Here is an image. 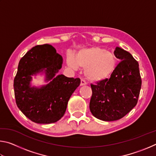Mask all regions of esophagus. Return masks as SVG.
I'll return each instance as SVG.
<instances>
[{"label":"esophagus","mask_w":156,"mask_h":156,"mask_svg":"<svg viewBox=\"0 0 156 156\" xmlns=\"http://www.w3.org/2000/svg\"><path fill=\"white\" fill-rule=\"evenodd\" d=\"M85 84H87L86 81L84 80H83V79H81V80H80V85L83 86V85H85Z\"/></svg>","instance_id":"esophagus-1"}]
</instances>
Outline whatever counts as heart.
Listing matches in <instances>:
<instances>
[{
	"mask_svg": "<svg viewBox=\"0 0 156 156\" xmlns=\"http://www.w3.org/2000/svg\"><path fill=\"white\" fill-rule=\"evenodd\" d=\"M67 63L73 69H84L87 78L99 82L109 78L114 72L117 60L112 52L100 47H91L79 51L74 57L67 58Z\"/></svg>",
	"mask_w": 156,
	"mask_h": 156,
	"instance_id": "heart-1",
	"label": "heart"
}]
</instances>
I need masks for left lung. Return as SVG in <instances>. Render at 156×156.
Segmentation results:
<instances>
[{
    "mask_svg": "<svg viewBox=\"0 0 156 156\" xmlns=\"http://www.w3.org/2000/svg\"><path fill=\"white\" fill-rule=\"evenodd\" d=\"M114 54L121 61L110 78L91 84L89 109L94 117L104 121L117 120L127 114L138 103L142 85L138 61L120 47Z\"/></svg>",
    "mask_w": 156,
    "mask_h": 156,
    "instance_id": "8db88e82",
    "label": "left lung"
}]
</instances>
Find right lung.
<instances>
[{
	"instance_id": "obj_1",
	"label": "right lung",
	"mask_w": 156,
	"mask_h": 156,
	"mask_svg": "<svg viewBox=\"0 0 156 156\" xmlns=\"http://www.w3.org/2000/svg\"><path fill=\"white\" fill-rule=\"evenodd\" d=\"M62 58L51 44L36 45L18 63L14 80L16 103L26 117L38 124L58 121L64 115L69 100L80 85V79L56 73L62 67ZM44 70L51 82L41 88H30L31 75Z\"/></svg>"
}]
</instances>
